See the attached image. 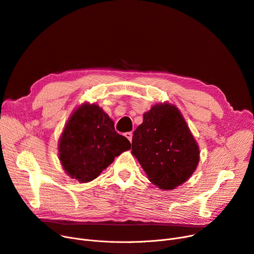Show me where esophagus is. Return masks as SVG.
Returning <instances> with one entry per match:
<instances>
[{
    "label": "esophagus",
    "instance_id": "1",
    "mask_svg": "<svg viewBox=\"0 0 254 254\" xmlns=\"http://www.w3.org/2000/svg\"><path fill=\"white\" fill-rule=\"evenodd\" d=\"M125 136L131 142V139H132V132L131 131H127L126 134H125Z\"/></svg>",
    "mask_w": 254,
    "mask_h": 254
}]
</instances>
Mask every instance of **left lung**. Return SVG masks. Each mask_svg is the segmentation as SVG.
Listing matches in <instances>:
<instances>
[{"instance_id":"left-lung-1","label":"left lung","mask_w":254,"mask_h":254,"mask_svg":"<svg viewBox=\"0 0 254 254\" xmlns=\"http://www.w3.org/2000/svg\"><path fill=\"white\" fill-rule=\"evenodd\" d=\"M131 153L162 190L184 183L198 164V146L179 110L170 104L155 105L144 114L132 135Z\"/></svg>"}]
</instances>
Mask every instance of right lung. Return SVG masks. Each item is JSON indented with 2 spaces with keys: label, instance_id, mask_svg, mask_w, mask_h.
Listing matches in <instances>:
<instances>
[{
  "label": "right lung",
  "instance_id": "1",
  "mask_svg": "<svg viewBox=\"0 0 254 254\" xmlns=\"http://www.w3.org/2000/svg\"><path fill=\"white\" fill-rule=\"evenodd\" d=\"M130 148L114 123L98 105L84 104L72 114L60 140V159L70 177L79 182L97 178L114 157Z\"/></svg>",
  "mask_w": 254,
  "mask_h": 254
}]
</instances>
